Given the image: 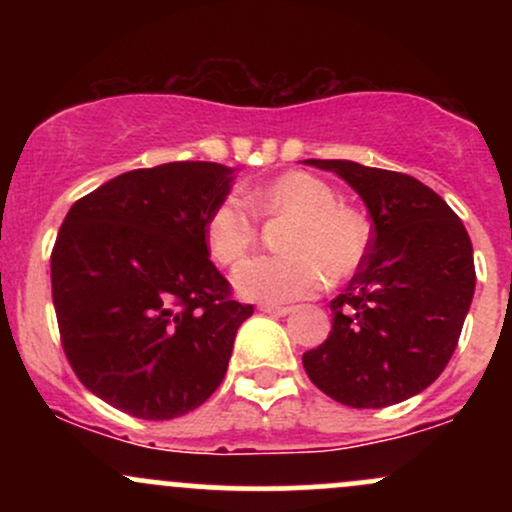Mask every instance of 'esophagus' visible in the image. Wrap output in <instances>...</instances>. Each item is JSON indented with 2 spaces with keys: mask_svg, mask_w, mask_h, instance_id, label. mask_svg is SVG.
<instances>
[{
  "mask_svg": "<svg viewBox=\"0 0 512 512\" xmlns=\"http://www.w3.org/2000/svg\"><path fill=\"white\" fill-rule=\"evenodd\" d=\"M260 310H262V313L274 315V317H284V315L291 313L289 305H274V303H262Z\"/></svg>",
  "mask_w": 512,
  "mask_h": 512,
  "instance_id": "34e87169",
  "label": "esophagus"
}]
</instances>
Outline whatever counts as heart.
Listing matches in <instances>:
<instances>
[{
  "label": "heart",
  "instance_id": "obj_1",
  "mask_svg": "<svg viewBox=\"0 0 512 512\" xmlns=\"http://www.w3.org/2000/svg\"><path fill=\"white\" fill-rule=\"evenodd\" d=\"M245 201L267 219L293 216L281 240L286 255L252 257L233 272V286L248 301L276 305L308 298L327 279L342 281L361 267L368 250L366 221L356 211L339 207L325 180L291 170L252 187ZM247 208L238 197H226L207 216L204 238L211 260L221 267L240 262L255 248L260 226Z\"/></svg>",
  "mask_w": 512,
  "mask_h": 512
}]
</instances>
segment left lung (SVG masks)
<instances>
[{
  "label": "left lung",
  "mask_w": 512,
  "mask_h": 512,
  "mask_svg": "<svg viewBox=\"0 0 512 512\" xmlns=\"http://www.w3.org/2000/svg\"><path fill=\"white\" fill-rule=\"evenodd\" d=\"M349 182L373 231L361 267L330 303L332 332L303 354L315 387L346 407L419 395L448 366L474 296L472 240L443 197L411 175L308 158Z\"/></svg>",
  "instance_id": "8db88e82"
}]
</instances>
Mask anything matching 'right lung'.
<instances>
[{"label":"right lung","instance_id":"add662e5","mask_svg":"<svg viewBox=\"0 0 512 512\" xmlns=\"http://www.w3.org/2000/svg\"><path fill=\"white\" fill-rule=\"evenodd\" d=\"M233 168L163 163L72 204L50 257L52 303L76 378L146 421L197 409L226 375L252 305L209 260L204 226Z\"/></svg>","mask_w":512,"mask_h":512}]
</instances>
